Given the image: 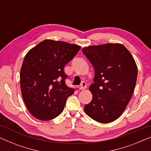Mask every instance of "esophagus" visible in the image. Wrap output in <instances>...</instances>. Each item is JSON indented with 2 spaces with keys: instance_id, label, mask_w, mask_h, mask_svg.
I'll return each mask as SVG.
<instances>
[{
  "instance_id": "1",
  "label": "esophagus",
  "mask_w": 151,
  "mask_h": 151,
  "mask_svg": "<svg viewBox=\"0 0 151 151\" xmlns=\"http://www.w3.org/2000/svg\"><path fill=\"white\" fill-rule=\"evenodd\" d=\"M86 86H87V85H86V82H82L81 84H80V87H79L80 90H84L86 88Z\"/></svg>"
}]
</instances>
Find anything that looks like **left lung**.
Here are the masks:
<instances>
[{
  "mask_svg": "<svg viewBox=\"0 0 151 151\" xmlns=\"http://www.w3.org/2000/svg\"><path fill=\"white\" fill-rule=\"evenodd\" d=\"M95 69L89 86L93 98L84 106L88 116L100 123L115 121L131 100L137 77V67L130 51L119 43L91 45L82 49Z\"/></svg>",
  "mask_w": 151,
  "mask_h": 151,
  "instance_id": "left-lung-1",
  "label": "left lung"
}]
</instances>
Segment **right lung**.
<instances>
[{"instance_id": "add662e5", "label": "right lung", "mask_w": 151, "mask_h": 151, "mask_svg": "<svg viewBox=\"0 0 151 151\" xmlns=\"http://www.w3.org/2000/svg\"><path fill=\"white\" fill-rule=\"evenodd\" d=\"M81 47L47 39L27 53L20 69L22 97L28 111L40 120H50L60 114L67 99L75 88L66 85L64 67Z\"/></svg>"}]
</instances>
